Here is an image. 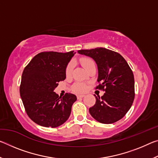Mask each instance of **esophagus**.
I'll use <instances>...</instances> for the list:
<instances>
[{"mask_svg": "<svg viewBox=\"0 0 158 158\" xmlns=\"http://www.w3.org/2000/svg\"><path fill=\"white\" fill-rule=\"evenodd\" d=\"M84 95H77V98H84Z\"/></svg>", "mask_w": 158, "mask_h": 158, "instance_id": "esophagus-1", "label": "esophagus"}]
</instances>
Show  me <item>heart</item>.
Returning <instances> with one entry per match:
<instances>
[{"instance_id":"b5f03b06","label":"heart","mask_w":158,"mask_h":158,"mask_svg":"<svg viewBox=\"0 0 158 158\" xmlns=\"http://www.w3.org/2000/svg\"><path fill=\"white\" fill-rule=\"evenodd\" d=\"M80 63L82 65L84 68L87 69L89 68L90 65H91L92 64H94V62L92 59H90L89 58H80ZM73 63H69L68 66H67L66 69H65V74L67 76H69L72 74V72H73ZM73 90L74 92L77 93H84L86 90V85H85L84 83L81 82H77L73 85Z\"/></svg>"}]
</instances>
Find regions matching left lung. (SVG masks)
Masks as SVG:
<instances>
[{
  "label": "left lung",
  "instance_id": "obj_1",
  "mask_svg": "<svg viewBox=\"0 0 158 158\" xmlns=\"http://www.w3.org/2000/svg\"><path fill=\"white\" fill-rule=\"evenodd\" d=\"M78 53L95 61L100 83L96 89L105 92L101 98L94 95L96 102L89 109L90 115L104 124L121 120L129 111L135 99V79L129 65L121 54L106 48L82 49Z\"/></svg>",
  "mask_w": 158,
  "mask_h": 158
}]
</instances>
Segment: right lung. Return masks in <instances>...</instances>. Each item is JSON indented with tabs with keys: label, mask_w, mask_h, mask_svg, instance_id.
Listing matches in <instances>:
<instances>
[{
	"label": "right lung",
	"mask_w": 158,
	"mask_h": 158,
	"mask_svg": "<svg viewBox=\"0 0 158 158\" xmlns=\"http://www.w3.org/2000/svg\"><path fill=\"white\" fill-rule=\"evenodd\" d=\"M74 53L41 52L23 69L20 95L28 116L37 125L56 127L69 117L76 95L66 93L60 98L53 90L66 78V68Z\"/></svg>",
	"instance_id": "right-lung-1"
}]
</instances>
